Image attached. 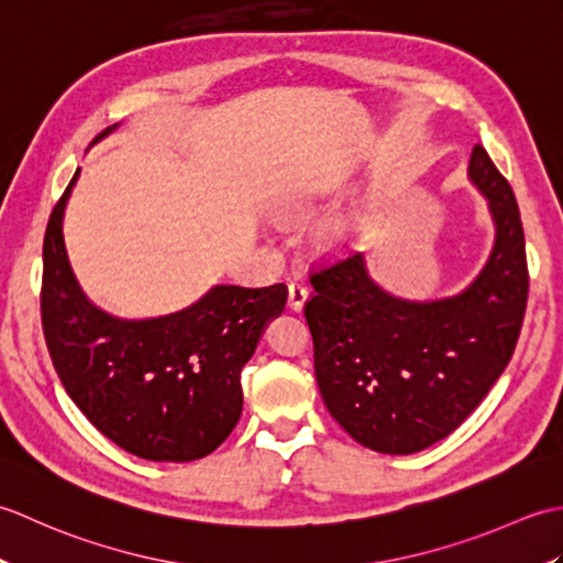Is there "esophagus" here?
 <instances>
[{
	"label": "esophagus",
	"mask_w": 563,
	"mask_h": 563,
	"mask_svg": "<svg viewBox=\"0 0 563 563\" xmlns=\"http://www.w3.org/2000/svg\"><path fill=\"white\" fill-rule=\"evenodd\" d=\"M307 297H309V290H307L305 283L295 280V283L288 285V307L292 309V312H300V309L307 302Z\"/></svg>",
	"instance_id": "34e87169"
}]
</instances>
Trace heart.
Masks as SVG:
<instances>
[{"label":"heart","mask_w":563,"mask_h":563,"mask_svg":"<svg viewBox=\"0 0 563 563\" xmlns=\"http://www.w3.org/2000/svg\"><path fill=\"white\" fill-rule=\"evenodd\" d=\"M309 206H312V196L309 194H290L288 198H283L278 202V212L285 214V218H295V214L305 212ZM345 232H349V224L345 222H331L324 230V234L331 239V242H339V239L345 236Z\"/></svg>","instance_id":"heart-1"}]
</instances>
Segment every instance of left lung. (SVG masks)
I'll return each mask as SVG.
<instances>
[{
  "label": "left lung",
  "instance_id": "1",
  "mask_svg": "<svg viewBox=\"0 0 563 563\" xmlns=\"http://www.w3.org/2000/svg\"><path fill=\"white\" fill-rule=\"evenodd\" d=\"M470 181L496 227L486 266L440 300H406L367 273L363 254L314 273L305 317L329 413L361 445L413 454L448 438L504 375L528 305V258L512 188L482 145Z\"/></svg>",
  "mask_w": 563,
  "mask_h": 563
}]
</instances>
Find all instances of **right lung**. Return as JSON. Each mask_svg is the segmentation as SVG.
Instances as JSON below:
<instances>
[{"label":"right lung","mask_w":563,"mask_h":563,"mask_svg":"<svg viewBox=\"0 0 563 563\" xmlns=\"http://www.w3.org/2000/svg\"><path fill=\"white\" fill-rule=\"evenodd\" d=\"M77 176L79 169L43 242L41 314L57 375L118 448L152 462L206 457L242 416V367L285 309L288 288L214 285L190 307L154 319L103 312L81 290L65 249L63 220Z\"/></svg>","instance_id":"right-lung-1"}]
</instances>
